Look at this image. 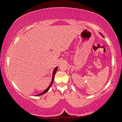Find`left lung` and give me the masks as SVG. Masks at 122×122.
<instances>
[{
    "mask_svg": "<svg viewBox=\"0 0 122 122\" xmlns=\"http://www.w3.org/2000/svg\"><path fill=\"white\" fill-rule=\"evenodd\" d=\"M100 34H101V36H103V37H104V36H103V35H102V34H101V33H100Z\"/></svg>",
    "mask_w": 122,
    "mask_h": 122,
    "instance_id": "8db88e82",
    "label": "left lung"
}]
</instances>
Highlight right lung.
Masks as SVG:
<instances>
[{"mask_svg": "<svg viewBox=\"0 0 122 122\" xmlns=\"http://www.w3.org/2000/svg\"><path fill=\"white\" fill-rule=\"evenodd\" d=\"M58 67H56V68H54V70H53V74H52V79L51 82V83H50V85H49V86H48V87L47 88V89H46V90H45V91H43V92H42L41 93H40V94H38V95H36V96H39V95H42V94H45V93H46V92H47L48 91V90H49V89H50V87H51V85L52 84V83H53V80H54V75H55V74H56V70H57V69H58Z\"/></svg>", "mask_w": 122, "mask_h": 122, "instance_id": "right-lung-1", "label": "right lung"}]
</instances>
